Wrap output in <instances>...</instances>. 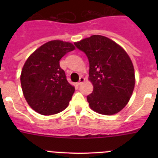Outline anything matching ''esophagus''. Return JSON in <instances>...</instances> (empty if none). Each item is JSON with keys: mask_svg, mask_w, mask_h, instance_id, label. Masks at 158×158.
I'll use <instances>...</instances> for the list:
<instances>
[{"mask_svg": "<svg viewBox=\"0 0 158 158\" xmlns=\"http://www.w3.org/2000/svg\"><path fill=\"white\" fill-rule=\"evenodd\" d=\"M84 81H85V78H84L83 77H81L80 79H79V81L77 83V85H81Z\"/></svg>", "mask_w": 158, "mask_h": 158, "instance_id": "34e87169", "label": "esophagus"}]
</instances>
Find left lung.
I'll list each match as a JSON object with an SVG mask.
<instances>
[{
  "mask_svg": "<svg viewBox=\"0 0 158 158\" xmlns=\"http://www.w3.org/2000/svg\"><path fill=\"white\" fill-rule=\"evenodd\" d=\"M74 45L89 62L93 91L87 96L92 109L102 115L116 114L127 104L135 84V69L123 47L103 35L86 38Z\"/></svg>",
  "mask_w": 158,
  "mask_h": 158,
  "instance_id": "obj_1",
  "label": "left lung"
}]
</instances>
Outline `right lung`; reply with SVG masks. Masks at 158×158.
<instances>
[{
    "label": "right lung",
    "mask_w": 158,
    "mask_h": 158,
    "mask_svg": "<svg viewBox=\"0 0 158 158\" xmlns=\"http://www.w3.org/2000/svg\"><path fill=\"white\" fill-rule=\"evenodd\" d=\"M72 43L53 40L43 44L25 62L20 75L23 96L32 109L43 115L65 110L75 91L59 61L73 51Z\"/></svg>",
    "instance_id": "add662e5"
}]
</instances>
